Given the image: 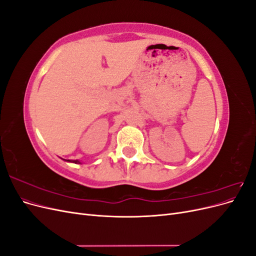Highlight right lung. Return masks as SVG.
Masks as SVG:
<instances>
[{
    "label": "right lung",
    "instance_id": "right-lung-1",
    "mask_svg": "<svg viewBox=\"0 0 256 256\" xmlns=\"http://www.w3.org/2000/svg\"><path fill=\"white\" fill-rule=\"evenodd\" d=\"M63 160H65V159H63ZM65 161H68V162H72V164H81V162H80L79 160H65Z\"/></svg>",
    "mask_w": 256,
    "mask_h": 256
}]
</instances>
